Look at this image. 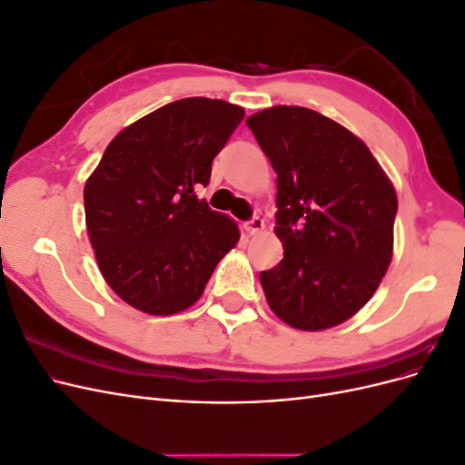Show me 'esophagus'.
I'll return each instance as SVG.
<instances>
[{
	"instance_id": "1",
	"label": "esophagus",
	"mask_w": 465,
	"mask_h": 465,
	"mask_svg": "<svg viewBox=\"0 0 465 465\" xmlns=\"http://www.w3.org/2000/svg\"><path fill=\"white\" fill-rule=\"evenodd\" d=\"M244 229H246L250 234H258V232H262V231L265 229V223H263V219L254 217V219H250V221L244 224Z\"/></svg>"
}]
</instances>
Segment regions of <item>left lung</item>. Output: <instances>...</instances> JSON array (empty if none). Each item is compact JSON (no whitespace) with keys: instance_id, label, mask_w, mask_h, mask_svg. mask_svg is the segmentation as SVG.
<instances>
[{"instance_id":"obj_1","label":"left lung","mask_w":465,"mask_h":465,"mask_svg":"<svg viewBox=\"0 0 465 465\" xmlns=\"http://www.w3.org/2000/svg\"><path fill=\"white\" fill-rule=\"evenodd\" d=\"M246 125L277 174L283 260L260 273L294 330L340 326L371 301L393 252L398 195L362 139L320 112L272 106Z\"/></svg>"}]
</instances>
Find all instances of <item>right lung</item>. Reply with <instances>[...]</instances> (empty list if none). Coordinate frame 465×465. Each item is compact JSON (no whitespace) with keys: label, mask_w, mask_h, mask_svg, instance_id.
<instances>
[{"label":"right lung","mask_w":465,"mask_h":465,"mask_svg":"<svg viewBox=\"0 0 465 465\" xmlns=\"http://www.w3.org/2000/svg\"><path fill=\"white\" fill-rule=\"evenodd\" d=\"M244 108L192 96L124 128L85 182V221L103 277L118 297L153 316L198 302L217 263L241 238L209 209L211 161Z\"/></svg>","instance_id":"right-lung-1"}]
</instances>
